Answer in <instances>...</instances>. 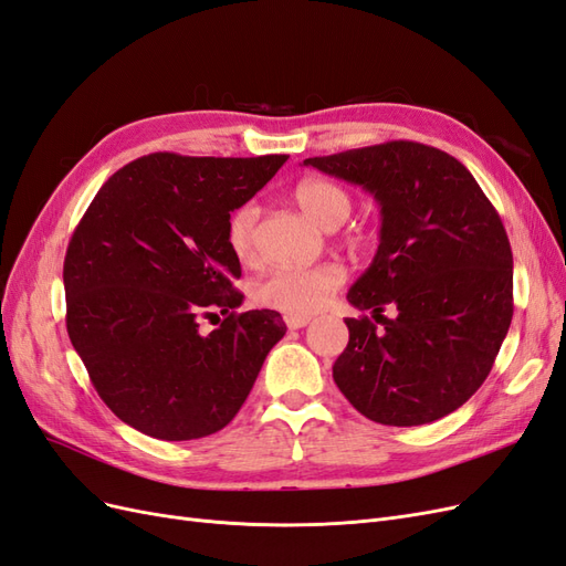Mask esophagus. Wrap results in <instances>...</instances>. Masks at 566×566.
<instances>
[{
	"label": "esophagus",
	"mask_w": 566,
	"mask_h": 566,
	"mask_svg": "<svg viewBox=\"0 0 566 566\" xmlns=\"http://www.w3.org/2000/svg\"><path fill=\"white\" fill-rule=\"evenodd\" d=\"M312 318L310 316H285V325L290 331H300V328H304L306 323H310Z\"/></svg>",
	"instance_id": "esophagus-1"
}]
</instances>
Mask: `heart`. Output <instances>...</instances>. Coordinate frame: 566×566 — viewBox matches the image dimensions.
<instances>
[{
  "label": "heart",
  "mask_w": 566,
  "mask_h": 566,
  "mask_svg": "<svg viewBox=\"0 0 566 566\" xmlns=\"http://www.w3.org/2000/svg\"><path fill=\"white\" fill-rule=\"evenodd\" d=\"M293 198L306 217L325 229L339 227L352 214L354 198L345 186L323 179L306 177L293 188ZM256 224L260 208L256 202H243L229 214L227 243L235 260L252 262L256 256ZM345 283V269L335 262L316 264L310 269L279 266L254 283L252 297L256 304L290 316H310L323 310L325 302Z\"/></svg>",
  "instance_id": "heart-1"
}]
</instances>
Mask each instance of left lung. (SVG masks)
Here are the masks:
<instances>
[{"instance_id": "1", "label": "left lung", "mask_w": 566, "mask_h": 566, "mask_svg": "<svg viewBox=\"0 0 566 566\" xmlns=\"http://www.w3.org/2000/svg\"><path fill=\"white\" fill-rule=\"evenodd\" d=\"M380 202V245L347 300L349 342L333 378L366 418L413 427L482 387L512 321V250L491 200L449 153L385 142L306 158ZM391 308L387 319L381 312ZM381 325L378 326L377 323Z\"/></svg>"}]
</instances>
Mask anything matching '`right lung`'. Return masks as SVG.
Here are the masks:
<instances>
[{
  "label": "right lung",
  "mask_w": 566,
  "mask_h": 566,
  "mask_svg": "<svg viewBox=\"0 0 566 566\" xmlns=\"http://www.w3.org/2000/svg\"><path fill=\"white\" fill-rule=\"evenodd\" d=\"M287 156L150 153L98 188L67 243L65 325L98 397L134 430L188 441L227 427L285 335L279 312L238 314L227 221ZM226 316L208 336L200 317Z\"/></svg>",
  "instance_id": "right-lung-1"
}]
</instances>
